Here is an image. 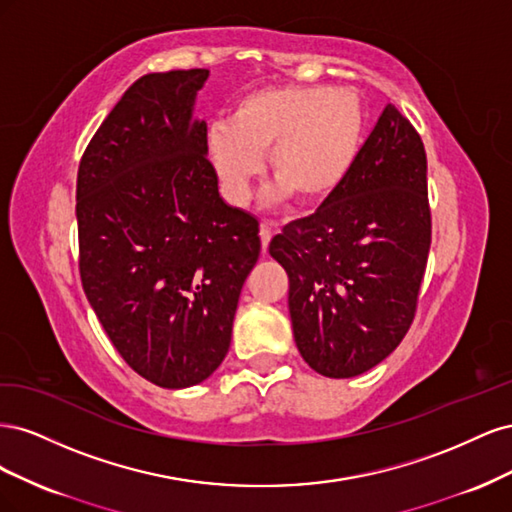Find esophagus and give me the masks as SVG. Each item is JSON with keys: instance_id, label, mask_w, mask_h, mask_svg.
<instances>
[{"instance_id": "1", "label": "esophagus", "mask_w": 512, "mask_h": 512, "mask_svg": "<svg viewBox=\"0 0 512 512\" xmlns=\"http://www.w3.org/2000/svg\"><path fill=\"white\" fill-rule=\"evenodd\" d=\"M273 239V224L271 222H262L260 224V243H262V250L267 252V247Z\"/></svg>"}]
</instances>
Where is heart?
Listing matches in <instances>:
<instances>
[{
    "instance_id": "b5f03b06",
    "label": "heart",
    "mask_w": 512,
    "mask_h": 512,
    "mask_svg": "<svg viewBox=\"0 0 512 512\" xmlns=\"http://www.w3.org/2000/svg\"><path fill=\"white\" fill-rule=\"evenodd\" d=\"M365 113L359 96L324 85L252 91L213 123L207 153L224 196L243 205L269 153L271 196L316 207L342 185L361 147Z\"/></svg>"
}]
</instances>
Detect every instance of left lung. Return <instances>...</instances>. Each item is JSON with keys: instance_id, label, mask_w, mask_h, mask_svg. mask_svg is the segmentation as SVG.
Segmentation results:
<instances>
[{"instance_id": "obj_1", "label": "left lung", "mask_w": 512, "mask_h": 512, "mask_svg": "<svg viewBox=\"0 0 512 512\" xmlns=\"http://www.w3.org/2000/svg\"><path fill=\"white\" fill-rule=\"evenodd\" d=\"M431 245L427 156L389 104L339 190L275 235L286 269L294 342L327 378H352L406 337Z\"/></svg>"}]
</instances>
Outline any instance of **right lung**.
<instances>
[{"mask_svg": "<svg viewBox=\"0 0 512 512\" xmlns=\"http://www.w3.org/2000/svg\"><path fill=\"white\" fill-rule=\"evenodd\" d=\"M209 70L138 79L91 138L76 177L79 271L87 299L138 376L185 389L230 348L258 220L226 205L192 121Z\"/></svg>", "mask_w": 512, "mask_h": 512, "instance_id": "1", "label": "right lung"}]
</instances>
